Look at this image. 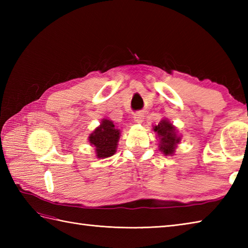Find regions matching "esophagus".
Here are the masks:
<instances>
[{
  "instance_id": "obj_1",
  "label": "esophagus",
  "mask_w": 248,
  "mask_h": 248,
  "mask_svg": "<svg viewBox=\"0 0 248 248\" xmlns=\"http://www.w3.org/2000/svg\"><path fill=\"white\" fill-rule=\"evenodd\" d=\"M144 114L143 113H140V112H138V113H135L134 115H133V119H134V121L136 124H140V123H143V120H144Z\"/></svg>"
}]
</instances>
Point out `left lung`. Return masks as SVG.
<instances>
[{
    "mask_svg": "<svg viewBox=\"0 0 248 248\" xmlns=\"http://www.w3.org/2000/svg\"><path fill=\"white\" fill-rule=\"evenodd\" d=\"M152 129L159 139V150L164 155H173L182 138L178 134V129L166 118H163L156 125H152Z\"/></svg>",
    "mask_w": 248,
    "mask_h": 248,
    "instance_id": "1",
    "label": "left lung"
}]
</instances>
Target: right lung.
I'll return each instance as SVG.
<instances>
[{"label":"right lung","mask_w":248,"mask_h":248,"mask_svg":"<svg viewBox=\"0 0 248 248\" xmlns=\"http://www.w3.org/2000/svg\"><path fill=\"white\" fill-rule=\"evenodd\" d=\"M120 138V130L116 128L112 120L103 118L99 127L88 136V143L94 147L98 159H105L116 154Z\"/></svg>","instance_id":"1"}]
</instances>
